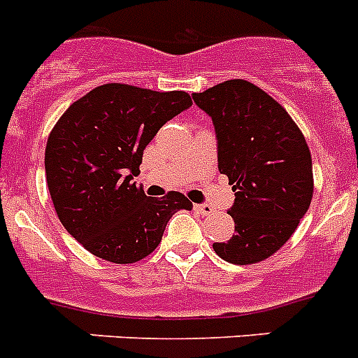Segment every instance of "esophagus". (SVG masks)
<instances>
[{"label":"esophagus","mask_w":358,"mask_h":358,"mask_svg":"<svg viewBox=\"0 0 358 358\" xmlns=\"http://www.w3.org/2000/svg\"><path fill=\"white\" fill-rule=\"evenodd\" d=\"M194 210H196L198 214H201V216H209V214L214 213V209L210 205H194Z\"/></svg>","instance_id":"obj_1"}]
</instances>
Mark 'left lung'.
Segmentation results:
<instances>
[{
    "mask_svg": "<svg viewBox=\"0 0 358 358\" xmlns=\"http://www.w3.org/2000/svg\"><path fill=\"white\" fill-rule=\"evenodd\" d=\"M213 119L217 169L234 191L232 238L214 252L234 265H252L287 243L313 196L312 155L288 111L243 79L192 95Z\"/></svg>",
    "mask_w": 358,
    "mask_h": 358,
    "instance_id": "obj_1",
    "label": "left lung"
}]
</instances>
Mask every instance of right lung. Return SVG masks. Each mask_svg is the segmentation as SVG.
I'll return each instance as SVG.
<instances>
[{"label": "right lung", "mask_w": 358, "mask_h": 358, "mask_svg": "<svg viewBox=\"0 0 358 358\" xmlns=\"http://www.w3.org/2000/svg\"><path fill=\"white\" fill-rule=\"evenodd\" d=\"M191 104L185 92L110 83L73 102L50 131L45 171L55 213L93 256L117 265L144 259L171 216L192 209L182 192L149 198L133 182L145 145Z\"/></svg>", "instance_id": "1"}]
</instances>
